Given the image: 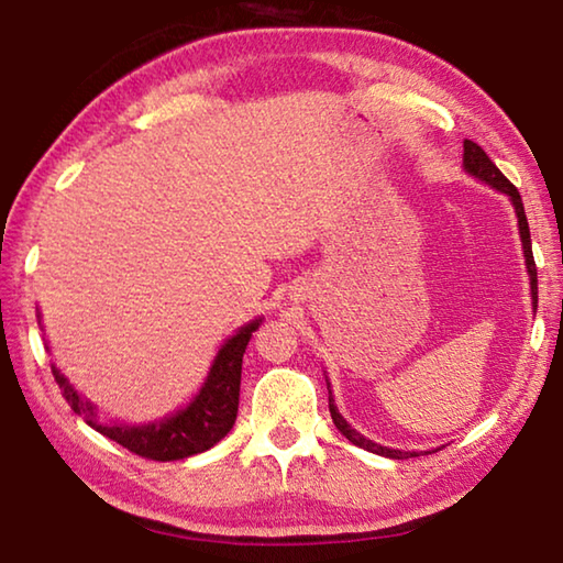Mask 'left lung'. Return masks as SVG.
Returning a JSON list of instances; mask_svg holds the SVG:
<instances>
[{
	"label": "left lung",
	"mask_w": 563,
	"mask_h": 563,
	"mask_svg": "<svg viewBox=\"0 0 563 563\" xmlns=\"http://www.w3.org/2000/svg\"><path fill=\"white\" fill-rule=\"evenodd\" d=\"M464 168L470 170L472 176H476L479 180H484V184L494 186L497 190H501V194H507L511 198L514 208H517V218H519V233H521V245H523V258H527V268H529V278H531V298H533V308H537V300H539V288H537V263H533V253H531V235H529V223H527V213H523V203H521V196L517 186L511 184V180L501 174V170L497 168V164L484 154V148L479 144H474V141H464ZM330 417L332 422H335L338 430L342 432V437H347V440L352 444L362 446V450L367 452H375V454H383V456H393V460H405V456H409L407 452H399V450H387V446H379L375 442H369L362 437L360 432L352 430V427L342 419V415L338 412L335 407V399H332V393H330ZM415 456V454H412Z\"/></svg>",
	"instance_id": "left-lung-1"
}]
</instances>
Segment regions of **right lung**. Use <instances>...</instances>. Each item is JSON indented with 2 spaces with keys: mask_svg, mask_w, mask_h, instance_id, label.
Listing matches in <instances>:
<instances>
[{
  "mask_svg": "<svg viewBox=\"0 0 563 563\" xmlns=\"http://www.w3.org/2000/svg\"><path fill=\"white\" fill-rule=\"evenodd\" d=\"M261 325V320H253L235 332L218 352L206 385L194 402L178 415L164 419L156 424L144 427H119L103 424L97 407L87 399L76 395V389L66 383L64 375L54 367V379L59 385L62 395L76 415L87 419V424L101 432L109 440L119 442L123 450L144 456L154 462L184 460V456L211 450L216 442L231 432L238 415V395H241V369H243V352L247 340Z\"/></svg>",
  "mask_w": 563,
  "mask_h": 563,
  "instance_id": "right-lung-1",
  "label": "right lung"
}]
</instances>
